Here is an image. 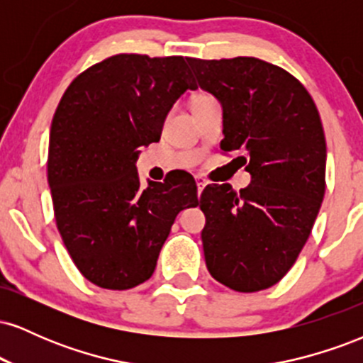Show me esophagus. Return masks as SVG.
<instances>
[{
  "mask_svg": "<svg viewBox=\"0 0 363 363\" xmlns=\"http://www.w3.org/2000/svg\"><path fill=\"white\" fill-rule=\"evenodd\" d=\"M196 184H198V196H201L203 189H205V186L208 184L206 179L201 177V176H196Z\"/></svg>",
  "mask_w": 363,
  "mask_h": 363,
  "instance_id": "1",
  "label": "esophagus"
}]
</instances>
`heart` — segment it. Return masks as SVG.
Returning <instances> with one entry per match:
<instances>
[{"mask_svg":"<svg viewBox=\"0 0 363 363\" xmlns=\"http://www.w3.org/2000/svg\"><path fill=\"white\" fill-rule=\"evenodd\" d=\"M211 95H208V94H198V95H194L193 97V102H191V106H196V104H201V102H206V101H211Z\"/></svg>","mask_w":363,"mask_h":363,"instance_id":"1","label":"heart"}]
</instances>
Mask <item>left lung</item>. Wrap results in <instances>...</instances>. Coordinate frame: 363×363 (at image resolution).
Here are the masks:
<instances>
[{
	"label": "left lung",
	"instance_id": "8db88e82",
	"mask_svg": "<svg viewBox=\"0 0 363 363\" xmlns=\"http://www.w3.org/2000/svg\"><path fill=\"white\" fill-rule=\"evenodd\" d=\"M223 107V153L251 174L239 193L210 184L199 208L206 268L242 294L277 285L309 239L326 191V138L314 101L294 74L257 57H187ZM235 158V160H237Z\"/></svg>",
	"mask_w": 363,
	"mask_h": 363
}]
</instances>
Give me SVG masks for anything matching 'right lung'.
I'll return each mask as SVG.
<instances>
[{
    "mask_svg": "<svg viewBox=\"0 0 363 363\" xmlns=\"http://www.w3.org/2000/svg\"><path fill=\"white\" fill-rule=\"evenodd\" d=\"M194 90L187 57L114 54L78 74L54 112L48 182L62 242L83 277L129 290L155 272L174 220L198 206L191 174L140 189L138 148L160 140L172 104Z\"/></svg>",
    "mask_w": 363,
    "mask_h": 363,
    "instance_id": "1",
    "label": "right lung"
}]
</instances>
